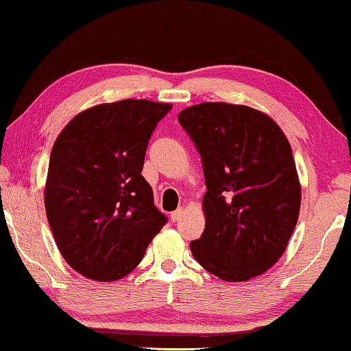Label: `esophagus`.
Segmentation results:
<instances>
[{"mask_svg":"<svg viewBox=\"0 0 351 351\" xmlns=\"http://www.w3.org/2000/svg\"><path fill=\"white\" fill-rule=\"evenodd\" d=\"M182 215H184V209L179 208L171 214V220H172V222H179V220L182 219Z\"/></svg>","mask_w":351,"mask_h":351,"instance_id":"esophagus-1","label":"esophagus"}]
</instances>
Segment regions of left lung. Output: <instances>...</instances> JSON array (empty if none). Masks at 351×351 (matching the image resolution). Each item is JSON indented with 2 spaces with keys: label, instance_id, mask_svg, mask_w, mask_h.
Instances as JSON below:
<instances>
[{
  "label": "left lung",
  "instance_id": "obj_1",
  "mask_svg": "<svg viewBox=\"0 0 351 351\" xmlns=\"http://www.w3.org/2000/svg\"><path fill=\"white\" fill-rule=\"evenodd\" d=\"M179 123L203 160L204 232L195 261L228 282L247 281L285 254L300 213L302 189L289 142L261 110L203 102Z\"/></svg>",
  "mask_w": 351,
  "mask_h": 351
}]
</instances>
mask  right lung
Wrapping results in <instances>:
<instances>
[{"instance_id":"obj_1","label":"right lung","mask_w":351,"mask_h":351,"mask_svg":"<svg viewBox=\"0 0 351 351\" xmlns=\"http://www.w3.org/2000/svg\"><path fill=\"white\" fill-rule=\"evenodd\" d=\"M171 108L145 99L94 105L56 138L45 186L47 222L65 262L89 280L129 275L165 227L142 167L153 129Z\"/></svg>"}]
</instances>
